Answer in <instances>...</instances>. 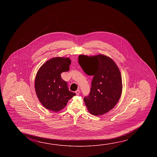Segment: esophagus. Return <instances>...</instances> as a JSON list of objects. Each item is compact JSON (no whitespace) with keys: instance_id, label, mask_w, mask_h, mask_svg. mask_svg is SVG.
Returning a JSON list of instances; mask_svg holds the SVG:
<instances>
[{"instance_id":"34e87169","label":"esophagus","mask_w":157,"mask_h":157,"mask_svg":"<svg viewBox=\"0 0 157 157\" xmlns=\"http://www.w3.org/2000/svg\"><path fill=\"white\" fill-rule=\"evenodd\" d=\"M80 90H76V92H75V93H76V95H78L79 94H80Z\"/></svg>"}]
</instances>
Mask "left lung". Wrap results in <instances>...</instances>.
I'll list each match as a JSON object with an SVG mask.
<instances>
[{
  "label": "left lung",
  "instance_id": "obj_1",
  "mask_svg": "<svg viewBox=\"0 0 157 157\" xmlns=\"http://www.w3.org/2000/svg\"><path fill=\"white\" fill-rule=\"evenodd\" d=\"M78 63L85 74L93 76L89 95L83 99L90 113L100 116L113 109L120 99L122 77L117 64L103 54L78 56Z\"/></svg>",
  "mask_w": 157,
  "mask_h": 157
}]
</instances>
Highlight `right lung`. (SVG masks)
Wrapping results in <instances>:
<instances>
[{
  "mask_svg": "<svg viewBox=\"0 0 157 157\" xmlns=\"http://www.w3.org/2000/svg\"><path fill=\"white\" fill-rule=\"evenodd\" d=\"M69 58L55 57L44 63L37 72L35 89L40 103L45 108L58 112L76 95L68 88L60 74L70 70Z\"/></svg>",
  "mask_w": 157,
  "mask_h": 157,
  "instance_id": "obj_1",
  "label": "right lung"
}]
</instances>
